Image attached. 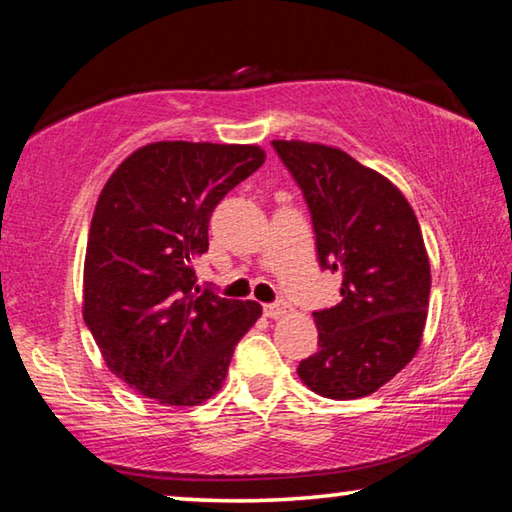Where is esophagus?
Instances as JSON below:
<instances>
[{"label":"esophagus","instance_id":"obj_1","mask_svg":"<svg viewBox=\"0 0 512 512\" xmlns=\"http://www.w3.org/2000/svg\"><path fill=\"white\" fill-rule=\"evenodd\" d=\"M287 311H289V302L282 300V298H277L275 302H268V305H264V314L268 318H280V316L287 314Z\"/></svg>","mask_w":512,"mask_h":512}]
</instances>
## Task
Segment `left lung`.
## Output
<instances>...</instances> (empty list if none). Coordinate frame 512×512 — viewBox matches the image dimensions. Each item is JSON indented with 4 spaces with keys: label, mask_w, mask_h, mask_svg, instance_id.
<instances>
[{
    "label": "left lung",
    "mask_w": 512,
    "mask_h": 512,
    "mask_svg": "<svg viewBox=\"0 0 512 512\" xmlns=\"http://www.w3.org/2000/svg\"><path fill=\"white\" fill-rule=\"evenodd\" d=\"M300 187L323 271L341 273V302L314 311L318 352L298 375L329 400H357L393 379L418 350L431 271L418 219L381 173L323 144L275 140Z\"/></svg>",
    "instance_id": "8db88e82"
}]
</instances>
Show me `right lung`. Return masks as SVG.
<instances>
[{
    "label": "right lung",
    "instance_id": "obj_1",
    "mask_svg": "<svg viewBox=\"0 0 512 512\" xmlns=\"http://www.w3.org/2000/svg\"><path fill=\"white\" fill-rule=\"evenodd\" d=\"M264 164L259 146L155 142L119 164L92 216L83 318L108 368L144 397L196 406L219 391L262 307L196 284L210 216Z\"/></svg>",
    "mask_w": 512,
    "mask_h": 512
}]
</instances>
